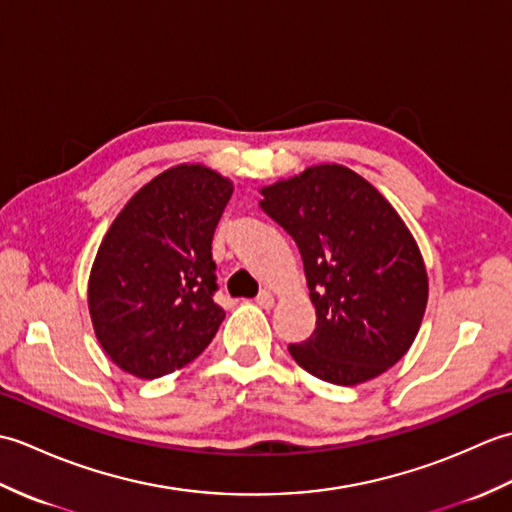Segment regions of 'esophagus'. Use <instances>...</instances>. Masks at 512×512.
<instances>
[{
	"label": "esophagus",
	"instance_id": "obj_1",
	"mask_svg": "<svg viewBox=\"0 0 512 512\" xmlns=\"http://www.w3.org/2000/svg\"><path fill=\"white\" fill-rule=\"evenodd\" d=\"M257 306H262V308H273L275 306V297H273V292H268V290H262V292H259V295H257Z\"/></svg>",
	"mask_w": 512,
	"mask_h": 512
}]
</instances>
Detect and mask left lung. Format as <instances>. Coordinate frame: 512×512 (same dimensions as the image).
<instances>
[{
  "label": "left lung",
  "mask_w": 512,
  "mask_h": 512,
  "mask_svg": "<svg viewBox=\"0 0 512 512\" xmlns=\"http://www.w3.org/2000/svg\"><path fill=\"white\" fill-rule=\"evenodd\" d=\"M262 211L295 239L317 328L292 358L325 383L352 387L407 354L427 308V270L409 228L358 173L310 167L262 189Z\"/></svg>",
  "instance_id": "left-lung-1"
}]
</instances>
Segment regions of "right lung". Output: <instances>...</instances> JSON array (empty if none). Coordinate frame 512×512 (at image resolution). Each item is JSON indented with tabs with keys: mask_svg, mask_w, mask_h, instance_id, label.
<instances>
[{
	"mask_svg": "<svg viewBox=\"0 0 512 512\" xmlns=\"http://www.w3.org/2000/svg\"><path fill=\"white\" fill-rule=\"evenodd\" d=\"M233 184L200 165L173 167L118 213L96 253L88 301L96 339L138 378L198 358L226 312L211 242Z\"/></svg>",
	"mask_w": 512,
	"mask_h": 512,
	"instance_id": "right-lung-1",
	"label": "right lung"
}]
</instances>
